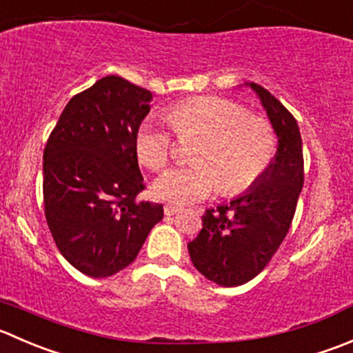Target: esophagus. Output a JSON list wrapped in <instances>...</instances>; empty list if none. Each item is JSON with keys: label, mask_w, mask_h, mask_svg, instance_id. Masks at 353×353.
I'll return each mask as SVG.
<instances>
[{"label": "esophagus", "mask_w": 353, "mask_h": 353, "mask_svg": "<svg viewBox=\"0 0 353 353\" xmlns=\"http://www.w3.org/2000/svg\"><path fill=\"white\" fill-rule=\"evenodd\" d=\"M179 210H181V207H177V205H172V203L163 205V212H165V215H174V214H177Z\"/></svg>", "instance_id": "1"}]
</instances>
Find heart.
<instances>
[{"instance_id":"heart-1","label":"heart","mask_w":353,"mask_h":353,"mask_svg":"<svg viewBox=\"0 0 353 353\" xmlns=\"http://www.w3.org/2000/svg\"><path fill=\"white\" fill-rule=\"evenodd\" d=\"M167 121L181 141H196L191 160L157 177L153 194L172 203L203 200L212 191L238 194L252 188L271 165L276 132L271 122L252 115L236 101L222 97H196L179 101ZM143 165L162 170L176 157L177 143L167 125L153 119L139 124L134 138Z\"/></svg>"}]
</instances>
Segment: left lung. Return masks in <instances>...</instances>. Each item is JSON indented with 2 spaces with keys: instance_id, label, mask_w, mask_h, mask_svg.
<instances>
[{
  "instance_id": "1",
  "label": "left lung",
  "mask_w": 353,
  "mask_h": 353,
  "mask_svg": "<svg viewBox=\"0 0 353 353\" xmlns=\"http://www.w3.org/2000/svg\"><path fill=\"white\" fill-rule=\"evenodd\" d=\"M278 136L269 169L241 196L208 208L188 243L191 262L221 286H239L263 271L285 239L303 186L302 136L295 117L268 90L248 82Z\"/></svg>"
}]
</instances>
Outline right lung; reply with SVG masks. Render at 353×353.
I'll return each mask as SVG.
<instances>
[{
    "label": "right lung",
    "mask_w": 353,
    "mask_h": 353,
    "mask_svg": "<svg viewBox=\"0 0 353 353\" xmlns=\"http://www.w3.org/2000/svg\"><path fill=\"white\" fill-rule=\"evenodd\" d=\"M150 101L148 90L107 75L68 101L44 148L48 228L65 260L91 278L134 262L163 217L162 205L138 200L134 138Z\"/></svg>",
    "instance_id": "1"
}]
</instances>
